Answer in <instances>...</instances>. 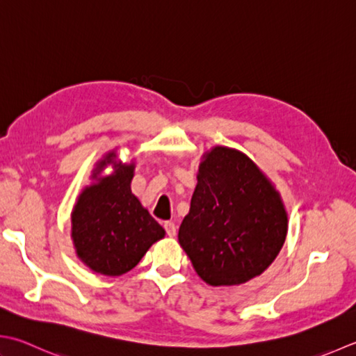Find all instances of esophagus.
Returning a JSON list of instances; mask_svg holds the SVG:
<instances>
[{
  "instance_id": "34e87169",
  "label": "esophagus",
  "mask_w": 356,
  "mask_h": 356,
  "mask_svg": "<svg viewBox=\"0 0 356 356\" xmlns=\"http://www.w3.org/2000/svg\"><path fill=\"white\" fill-rule=\"evenodd\" d=\"M163 228H165V232H166V234L170 236V238H174V236H176V225L172 224V222H165L163 224Z\"/></svg>"
}]
</instances>
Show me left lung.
I'll return each instance as SVG.
<instances>
[{"label":"left lung","instance_id":"1","mask_svg":"<svg viewBox=\"0 0 356 356\" xmlns=\"http://www.w3.org/2000/svg\"><path fill=\"white\" fill-rule=\"evenodd\" d=\"M287 236L280 193L243 152L216 146L202 157L179 243L213 287L239 285L264 273Z\"/></svg>","mask_w":356,"mask_h":356}]
</instances>
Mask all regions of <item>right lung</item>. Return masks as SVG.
I'll use <instances>...</instances> for the list:
<instances>
[{"label":"right lung","instance_id":"obj_1","mask_svg":"<svg viewBox=\"0 0 356 356\" xmlns=\"http://www.w3.org/2000/svg\"><path fill=\"white\" fill-rule=\"evenodd\" d=\"M109 152L92 174L97 184L86 186L72 211V241L83 264L104 276H120L140 262L165 229L131 193L134 163L115 162ZM108 164L115 172L99 178Z\"/></svg>","mask_w":356,"mask_h":356}]
</instances>
